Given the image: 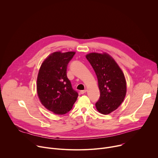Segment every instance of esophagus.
Returning <instances> with one entry per match:
<instances>
[{"label": "esophagus", "instance_id": "obj_1", "mask_svg": "<svg viewBox=\"0 0 158 158\" xmlns=\"http://www.w3.org/2000/svg\"><path fill=\"white\" fill-rule=\"evenodd\" d=\"M86 91H87V90H86V89H84V90H82V91H80V93L82 94H84L85 93H86Z\"/></svg>", "mask_w": 158, "mask_h": 158}]
</instances>
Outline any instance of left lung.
Returning a JSON list of instances; mask_svg holds the SVG:
<instances>
[{
  "label": "left lung",
  "mask_w": 158,
  "mask_h": 158,
  "mask_svg": "<svg viewBox=\"0 0 158 158\" xmlns=\"http://www.w3.org/2000/svg\"><path fill=\"white\" fill-rule=\"evenodd\" d=\"M94 69L98 80L100 98L96 103L97 110L109 114L123 102L126 94V81L124 73L107 53H89L85 56Z\"/></svg>",
  "instance_id": "1"
}]
</instances>
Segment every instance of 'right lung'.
<instances>
[{"label":"right lung","instance_id":"right-lung-1","mask_svg":"<svg viewBox=\"0 0 158 158\" xmlns=\"http://www.w3.org/2000/svg\"><path fill=\"white\" fill-rule=\"evenodd\" d=\"M75 52H55L42 62L37 79V92L42 104L56 114L68 112L78 97L67 77V66Z\"/></svg>","mask_w":158,"mask_h":158}]
</instances>
